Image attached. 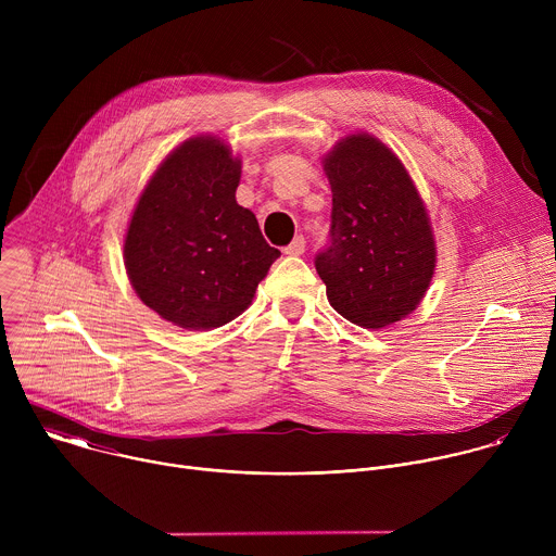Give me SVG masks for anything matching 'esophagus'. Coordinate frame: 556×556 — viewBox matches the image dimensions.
<instances>
[{"instance_id":"1","label":"esophagus","mask_w":556,"mask_h":556,"mask_svg":"<svg viewBox=\"0 0 556 556\" xmlns=\"http://www.w3.org/2000/svg\"><path fill=\"white\" fill-rule=\"evenodd\" d=\"M283 253H286V255H290V257H299V255H303V253H305V240H303V235H296L294 240L283 249Z\"/></svg>"}]
</instances>
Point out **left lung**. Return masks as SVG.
Returning <instances> with one entry per match:
<instances>
[{
	"instance_id": "obj_1",
	"label": "left lung",
	"mask_w": 556,
	"mask_h": 556,
	"mask_svg": "<svg viewBox=\"0 0 556 556\" xmlns=\"http://www.w3.org/2000/svg\"><path fill=\"white\" fill-rule=\"evenodd\" d=\"M332 187L330 244L314 260L330 305L348 321L380 330L422 301L435 242L427 206L387 144L352 134L324 157Z\"/></svg>"
}]
</instances>
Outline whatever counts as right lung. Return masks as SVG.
<instances>
[{
    "mask_svg": "<svg viewBox=\"0 0 556 556\" xmlns=\"http://www.w3.org/2000/svg\"><path fill=\"white\" fill-rule=\"evenodd\" d=\"M242 161L215 136H193L155 169L131 213L125 268L140 301L185 330L240 316L281 255L253 211L237 204Z\"/></svg>",
    "mask_w": 556,
    "mask_h": 556,
    "instance_id": "obj_1",
    "label": "right lung"
}]
</instances>
